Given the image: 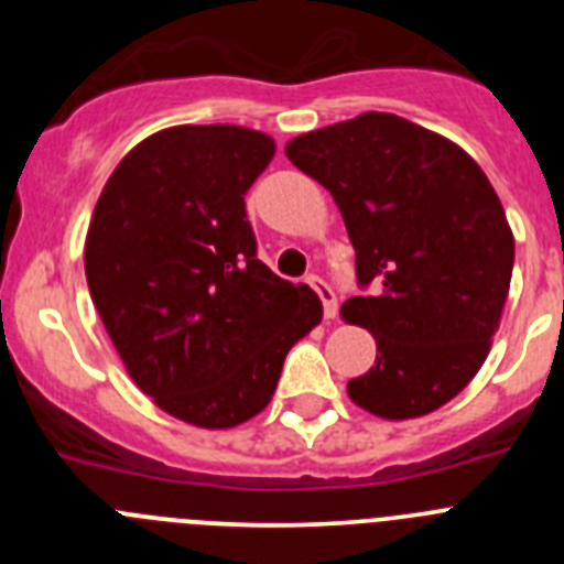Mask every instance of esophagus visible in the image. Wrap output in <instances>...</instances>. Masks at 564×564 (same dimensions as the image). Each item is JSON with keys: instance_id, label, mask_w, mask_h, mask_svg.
Returning <instances> with one entry per match:
<instances>
[{"instance_id": "esophagus-1", "label": "esophagus", "mask_w": 564, "mask_h": 564, "mask_svg": "<svg viewBox=\"0 0 564 564\" xmlns=\"http://www.w3.org/2000/svg\"><path fill=\"white\" fill-rule=\"evenodd\" d=\"M307 285H311L313 291L318 293V299H322V305H325V318H336V313H338L336 291H333V288L327 285L325 279H318V276L307 279Z\"/></svg>"}]
</instances>
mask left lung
Here are the masks:
<instances>
[{
  "label": "left lung",
  "instance_id": "8db88e82",
  "mask_svg": "<svg viewBox=\"0 0 564 564\" xmlns=\"http://www.w3.org/2000/svg\"><path fill=\"white\" fill-rule=\"evenodd\" d=\"M288 161L333 194L372 296L341 305L376 338V364L347 381L387 421L430 415L466 387L500 327L514 234L495 186L449 138L390 112L299 134Z\"/></svg>",
  "mask_w": 564,
  "mask_h": 564
}]
</instances>
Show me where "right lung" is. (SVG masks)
Wrapping results in <instances>:
<instances>
[{
    "mask_svg": "<svg viewBox=\"0 0 564 564\" xmlns=\"http://www.w3.org/2000/svg\"><path fill=\"white\" fill-rule=\"evenodd\" d=\"M271 134L169 127L123 154L84 242L93 305L129 378L166 415L231 430L265 410L322 302L257 259L246 194Z\"/></svg>",
    "mask_w": 564,
    "mask_h": 564,
    "instance_id": "add662e5",
    "label": "right lung"
}]
</instances>
